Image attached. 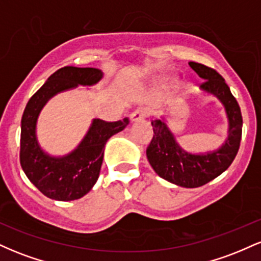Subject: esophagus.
Masks as SVG:
<instances>
[{
	"label": "esophagus",
	"mask_w": 261,
	"mask_h": 261,
	"mask_svg": "<svg viewBox=\"0 0 261 261\" xmlns=\"http://www.w3.org/2000/svg\"><path fill=\"white\" fill-rule=\"evenodd\" d=\"M147 115H148V112L146 109H137V110H135L133 114H131L130 119L133 122L140 121V120H142V119L147 118Z\"/></svg>",
	"instance_id": "1"
}]
</instances>
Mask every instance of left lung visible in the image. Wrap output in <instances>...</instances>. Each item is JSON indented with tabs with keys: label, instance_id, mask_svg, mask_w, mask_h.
<instances>
[{
	"label": "left lung",
	"instance_id": "1",
	"mask_svg": "<svg viewBox=\"0 0 261 261\" xmlns=\"http://www.w3.org/2000/svg\"><path fill=\"white\" fill-rule=\"evenodd\" d=\"M205 82L200 89L221 101L228 120L227 139L217 149L191 153L179 145L164 118L152 121L153 139L146 154L151 167L161 178L182 188H199L221 175L232 164L242 139L241 108L220 73L207 66L189 62Z\"/></svg>",
	"mask_w": 261,
	"mask_h": 261
}]
</instances>
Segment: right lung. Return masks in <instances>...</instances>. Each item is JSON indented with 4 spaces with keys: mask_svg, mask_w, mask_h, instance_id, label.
Here are the masks:
<instances>
[{
    "mask_svg": "<svg viewBox=\"0 0 261 261\" xmlns=\"http://www.w3.org/2000/svg\"><path fill=\"white\" fill-rule=\"evenodd\" d=\"M101 77L98 68L65 66L53 73L27 104L20 122V166L29 180L50 199L72 201L89 193L99 176L107 141L128 125L127 118L114 122L93 119L80 145L59 157L39 145L37 122L45 104L61 92L97 85Z\"/></svg>",
    "mask_w": 261,
    "mask_h": 261,
    "instance_id": "right-lung-1",
    "label": "right lung"
}]
</instances>
